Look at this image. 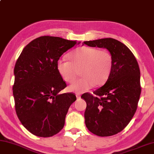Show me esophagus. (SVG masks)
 <instances>
[{
	"instance_id": "1",
	"label": "esophagus",
	"mask_w": 154,
	"mask_h": 154,
	"mask_svg": "<svg viewBox=\"0 0 154 154\" xmlns=\"http://www.w3.org/2000/svg\"><path fill=\"white\" fill-rule=\"evenodd\" d=\"M75 96H76V98H77V99H80V96H81V95H80V94L77 93L76 95H75Z\"/></svg>"
}]
</instances>
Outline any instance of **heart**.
<instances>
[{"instance_id": "heart-1", "label": "heart", "mask_w": 154, "mask_h": 154, "mask_svg": "<svg viewBox=\"0 0 154 154\" xmlns=\"http://www.w3.org/2000/svg\"><path fill=\"white\" fill-rule=\"evenodd\" d=\"M69 61L59 59L57 69L64 81L74 82L80 72L82 78L69 86L68 90L75 93H83L95 86L103 85L108 79L113 67V58L106 50L82 47L70 53Z\"/></svg>"}]
</instances>
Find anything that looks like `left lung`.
I'll return each mask as SVG.
<instances>
[{
  "label": "left lung",
  "instance_id": "1",
  "mask_svg": "<svg viewBox=\"0 0 154 154\" xmlns=\"http://www.w3.org/2000/svg\"><path fill=\"white\" fill-rule=\"evenodd\" d=\"M107 48L113 58V67L106 82L93 92L81 96L87 103L85 112L88 130L99 137L122 131L135 113L141 95L140 69L131 50L118 40L107 38L82 43Z\"/></svg>",
  "mask_w": 154,
  "mask_h": 154
}]
</instances>
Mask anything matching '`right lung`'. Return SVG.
I'll return each mask as SVG.
<instances>
[{"label": "right lung", "mask_w": 154, "mask_h": 154, "mask_svg": "<svg viewBox=\"0 0 154 154\" xmlns=\"http://www.w3.org/2000/svg\"><path fill=\"white\" fill-rule=\"evenodd\" d=\"M80 43L40 36L26 46L16 61L13 87L16 114L34 135L52 137L63 128L69 107L76 97L72 93L59 94L67 85L57 72V62Z\"/></svg>", "instance_id": "1"}]
</instances>
